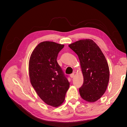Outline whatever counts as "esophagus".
<instances>
[{
    "label": "esophagus",
    "mask_w": 127,
    "mask_h": 127,
    "mask_svg": "<svg viewBox=\"0 0 127 127\" xmlns=\"http://www.w3.org/2000/svg\"><path fill=\"white\" fill-rule=\"evenodd\" d=\"M74 73H72L71 74H70V77L71 78H73L74 77Z\"/></svg>",
    "instance_id": "obj_1"
}]
</instances>
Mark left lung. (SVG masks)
<instances>
[{"label": "left lung", "mask_w": 127, "mask_h": 127, "mask_svg": "<svg viewBox=\"0 0 127 127\" xmlns=\"http://www.w3.org/2000/svg\"><path fill=\"white\" fill-rule=\"evenodd\" d=\"M77 54L84 77L79 88L83 99L94 103L105 92L110 79L107 62L102 50L93 40H80L68 45Z\"/></svg>", "instance_id": "1"}]
</instances>
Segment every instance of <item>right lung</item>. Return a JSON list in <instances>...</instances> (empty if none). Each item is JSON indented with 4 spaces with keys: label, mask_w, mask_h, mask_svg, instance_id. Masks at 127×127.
Listing matches in <instances>:
<instances>
[{
    "label": "right lung",
    "mask_w": 127,
    "mask_h": 127,
    "mask_svg": "<svg viewBox=\"0 0 127 127\" xmlns=\"http://www.w3.org/2000/svg\"><path fill=\"white\" fill-rule=\"evenodd\" d=\"M64 45L43 41L35 47L29 62L31 84L39 97L48 105L59 107L64 102L70 87L57 62L58 54Z\"/></svg>",
    "instance_id": "obj_1"
}]
</instances>
